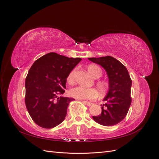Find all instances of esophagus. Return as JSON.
Segmentation results:
<instances>
[{
    "instance_id": "1",
    "label": "esophagus",
    "mask_w": 159,
    "mask_h": 159,
    "mask_svg": "<svg viewBox=\"0 0 159 159\" xmlns=\"http://www.w3.org/2000/svg\"><path fill=\"white\" fill-rule=\"evenodd\" d=\"M84 102L85 103L86 105H88V106H91V105H93V103H91V102H85V101H84Z\"/></svg>"
}]
</instances>
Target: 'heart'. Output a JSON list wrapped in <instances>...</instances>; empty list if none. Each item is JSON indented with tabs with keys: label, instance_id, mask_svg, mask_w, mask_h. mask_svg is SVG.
<instances>
[{
	"label": "heart",
	"instance_id": "b5f03b06",
	"mask_svg": "<svg viewBox=\"0 0 159 159\" xmlns=\"http://www.w3.org/2000/svg\"><path fill=\"white\" fill-rule=\"evenodd\" d=\"M75 70H72L69 74L67 81L70 84H73L74 83V75ZM89 73L95 78H98L102 75V71L99 67L95 65H91L88 67ZM97 87L98 89L104 92L109 89V84L103 81H98L97 83ZM70 95L71 97L74 98L78 99H90L93 100L97 98L98 92L93 88H86L81 87V86H78L72 88L70 90Z\"/></svg>",
	"mask_w": 159,
	"mask_h": 159
}]
</instances>
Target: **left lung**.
Instances as JSON below:
<instances>
[{"instance_id": "8db88e82", "label": "left lung", "mask_w": 159, "mask_h": 159, "mask_svg": "<svg viewBox=\"0 0 159 159\" xmlns=\"http://www.w3.org/2000/svg\"><path fill=\"white\" fill-rule=\"evenodd\" d=\"M89 60L99 64L107 71L109 81L107 95L101 105L102 113L93 119L103 126H113L125 119L131 103L132 81L126 67L111 56L91 57Z\"/></svg>"}]
</instances>
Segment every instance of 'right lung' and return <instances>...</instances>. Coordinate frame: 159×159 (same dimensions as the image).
Segmentation results:
<instances>
[{
	"label": "right lung",
	"mask_w": 159,
	"mask_h": 159,
	"mask_svg": "<svg viewBox=\"0 0 159 159\" xmlns=\"http://www.w3.org/2000/svg\"><path fill=\"white\" fill-rule=\"evenodd\" d=\"M81 60L50 52L36 60L25 81V104L38 126L51 129L64 121L74 99L58 97L65 92L69 74Z\"/></svg>",
	"instance_id": "right-lung-1"
}]
</instances>
